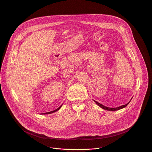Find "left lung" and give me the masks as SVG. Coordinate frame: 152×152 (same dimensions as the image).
I'll return each instance as SVG.
<instances>
[{"label": "left lung", "mask_w": 152, "mask_h": 152, "mask_svg": "<svg viewBox=\"0 0 152 152\" xmlns=\"http://www.w3.org/2000/svg\"><path fill=\"white\" fill-rule=\"evenodd\" d=\"M132 98L131 99V100H132ZM131 100H130L129 102H128L126 104L123 105H121V106H120V107H116V108H109V107H106V106L103 105L102 104H101L100 103H99V102L95 101L94 100V101L96 103V104H97L98 106H99L100 108L103 109H105V110H109V111H115V110H120V109H123L124 108H125V107H126L129 104V102H130V101H131Z\"/></svg>", "instance_id": "obj_1"}]
</instances>
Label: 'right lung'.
<instances>
[{
	"instance_id": "right-lung-1",
	"label": "right lung",
	"mask_w": 152,
	"mask_h": 152,
	"mask_svg": "<svg viewBox=\"0 0 152 152\" xmlns=\"http://www.w3.org/2000/svg\"><path fill=\"white\" fill-rule=\"evenodd\" d=\"M62 105H61L60 107H58V109H55V110H53V111H51V112H47V113H42V115H45V114H51V113H54V112H56V111H58V110H59L61 108V107H62Z\"/></svg>"
}]
</instances>
